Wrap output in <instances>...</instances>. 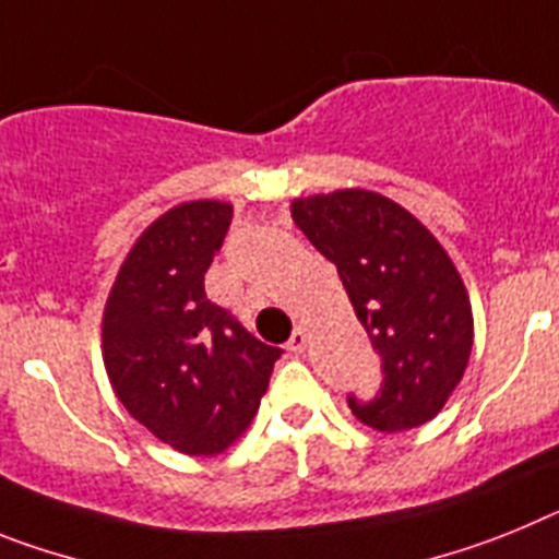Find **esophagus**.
Listing matches in <instances>:
<instances>
[{"instance_id": "obj_1", "label": "esophagus", "mask_w": 559, "mask_h": 559, "mask_svg": "<svg viewBox=\"0 0 559 559\" xmlns=\"http://www.w3.org/2000/svg\"><path fill=\"white\" fill-rule=\"evenodd\" d=\"M307 343H309V334H307V329H295L293 332V337H289V343H286V348H289V352L293 354H304V348H307Z\"/></svg>"}]
</instances>
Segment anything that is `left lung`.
I'll use <instances>...</instances> for the list:
<instances>
[{
    "instance_id": "obj_1",
    "label": "left lung",
    "mask_w": 559,
    "mask_h": 559,
    "mask_svg": "<svg viewBox=\"0 0 559 559\" xmlns=\"http://www.w3.org/2000/svg\"><path fill=\"white\" fill-rule=\"evenodd\" d=\"M293 219L334 266L380 354L371 400L348 394L362 425L396 433L439 414L473 352V309L444 247L373 191L295 199Z\"/></svg>"
}]
</instances>
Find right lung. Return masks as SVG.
<instances>
[{"instance_id":"obj_1","label":"right lung","mask_w":559,"mask_h":559,"mask_svg":"<svg viewBox=\"0 0 559 559\" xmlns=\"http://www.w3.org/2000/svg\"><path fill=\"white\" fill-rule=\"evenodd\" d=\"M233 207L186 202L163 213L120 266L104 312V362L123 407L188 455L222 453L252 421L281 348L205 295Z\"/></svg>"}]
</instances>
